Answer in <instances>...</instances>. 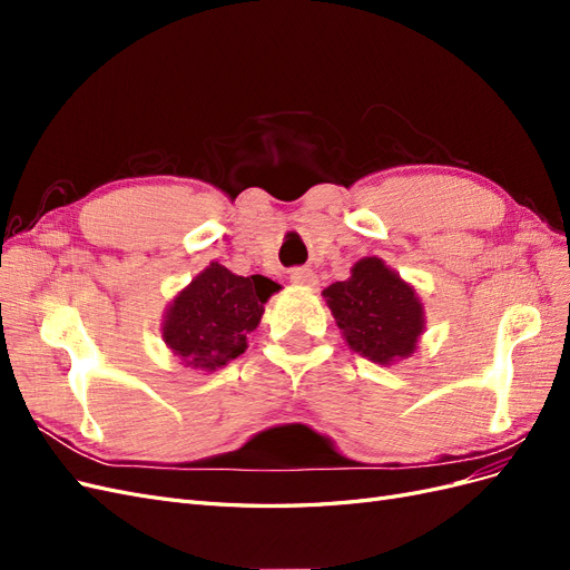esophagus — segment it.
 <instances>
[{
    "instance_id": "1",
    "label": "esophagus",
    "mask_w": 570,
    "mask_h": 570,
    "mask_svg": "<svg viewBox=\"0 0 570 570\" xmlns=\"http://www.w3.org/2000/svg\"><path fill=\"white\" fill-rule=\"evenodd\" d=\"M289 281L295 285H302V287H312V285H316V273L312 268H292Z\"/></svg>"
}]
</instances>
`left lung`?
I'll return each mask as SVG.
<instances>
[{
	"label": "left lung",
	"mask_w": 570,
	"mask_h": 570,
	"mask_svg": "<svg viewBox=\"0 0 570 570\" xmlns=\"http://www.w3.org/2000/svg\"><path fill=\"white\" fill-rule=\"evenodd\" d=\"M323 297L342 337L373 364L390 366L416 352L425 327L423 304L416 289L387 268L383 258H361L350 278L325 287Z\"/></svg>",
	"instance_id": "8db88e82"
}]
</instances>
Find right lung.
<instances>
[{
  "mask_svg": "<svg viewBox=\"0 0 570 570\" xmlns=\"http://www.w3.org/2000/svg\"><path fill=\"white\" fill-rule=\"evenodd\" d=\"M278 289L264 275L243 278L214 262L166 308L164 342L189 368H223L247 350V335Z\"/></svg>",
  "mask_w": 570,
  "mask_h": 570,
  "instance_id": "add662e5",
  "label": "right lung"
}]
</instances>
